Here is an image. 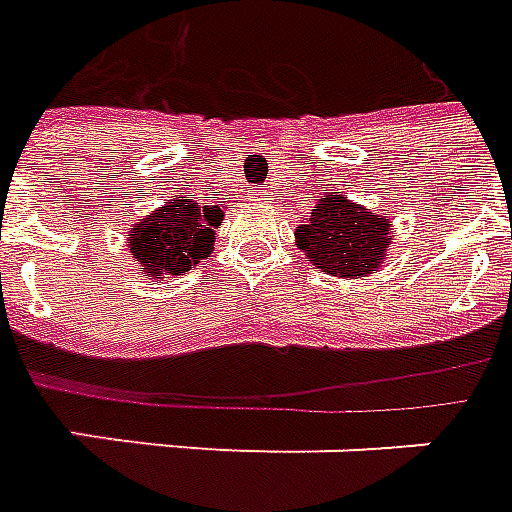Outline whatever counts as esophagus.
<instances>
[{"label":"esophagus","instance_id":"esophagus-1","mask_svg":"<svg viewBox=\"0 0 512 512\" xmlns=\"http://www.w3.org/2000/svg\"><path fill=\"white\" fill-rule=\"evenodd\" d=\"M267 197V191H264V188H256V191H253V199H264Z\"/></svg>","mask_w":512,"mask_h":512}]
</instances>
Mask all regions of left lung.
I'll return each mask as SVG.
<instances>
[{
	"label": "left lung",
	"mask_w": 512,
	"mask_h": 512,
	"mask_svg": "<svg viewBox=\"0 0 512 512\" xmlns=\"http://www.w3.org/2000/svg\"><path fill=\"white\" fill-rule=\"evenodd\" d=\"M391 232L386 215H372L332 191L297 226V245L318 270L340 278L370 275L386 256Z\"/></svg>",
	"instance_id": "obj_1"
}]
</instances>
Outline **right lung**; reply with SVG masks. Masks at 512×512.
Returning <instances> with one entry per match:
<instances>
[{
	"mask_svg": "<svg viewBox=\"0 0 512 512\" xmlns=\"http://www.w3.org/2000/svg\"><path fill=\"white\" fill-rule=\"evenodd\" d=\"M221 221V207H199V202L178 197L134 226L129 251L142 264L140 270L180 275L210 256Z\"/></svg>",
	"mask_w": 512,
	"mask_h": 512,
	"instance_id": "right-lung-1",
	"label": "right lung"
}]
</instances>
